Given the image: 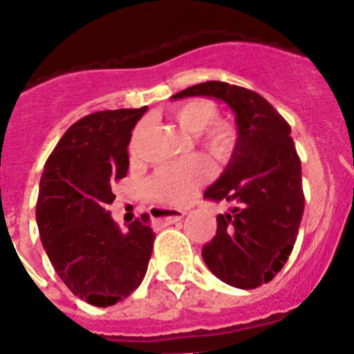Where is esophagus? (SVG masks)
Segmentation results:
<instances>
[{
  "mask_svg": "<svg viewBox=\"0 0 354 354\" xmlns=\"http://www.w3.org/2000/svg\"><path fill=\"white\" fill-rule=\"evenodd\" d=\"M185 215V212L182 209H169V208H158L156 212V218L162 225H170V223H176L177 220H180Z\"/></svg>",
  "mask_w": 354,
  "mask_h": 354,
  "instance_id": "1",
  "label": "esophagus"
}]
</instances>
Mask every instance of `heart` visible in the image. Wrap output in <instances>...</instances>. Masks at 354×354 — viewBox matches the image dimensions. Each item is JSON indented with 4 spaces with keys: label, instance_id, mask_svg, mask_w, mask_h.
<instances>
[{
    "label": "heart",
    "instance_id": "b5f03b06",
    "mask_svg": "<svg viewBox=\"0 0 354 354\" xmlns=\"http://www.w3.org/2000/svg\"><path fill=\"white\" fill-rule=\"evenodd\" d=\"M174 120L182 131L199 134L203 148L218 162H227L237 146L236 127L229 122H215L218 110L208 100H191L172 110ZM145 124L138 125L132 136L131 149H138V141ZM212 163L205 156H191L182 162L163 165L149 180V191L162 203L174 206L187 205L198 189L212 177Z\"/></svg>",
    "mask_w": 354,
    "mask_h": 354
}]
</instances>
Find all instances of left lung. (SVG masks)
I'll return each instance as SVG.
<instances>
[{"instance_id": "8db88e82", "label": "left lung", "mask_w": 354, "mask_h": 354, "mask_svg": "<svg viewBox=\"0 0 354 354\" xmlns=\"http://www.w3.org/2000/svg\"><path fill=\"white\" fill-rule=\"evenodd\" d=\"M208 96L236 113L237 146L229 165L205 191L212 201H236L216 216V234L201 257L222 282L257 289L270 282L295 248L304 209L301 162L291 127L254 91L218 80L196 84L172 100Z\"/></svg>"}]
</instances>
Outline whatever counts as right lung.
<instances>
[{"label": "right lung", "instance_id": "1", "mask_svg": "<svg viewBox=\"0 0 354 354\" xmlns=\"http://www.w3.org/2000/svg\"><path fill=\"white\" fill-rule=\"evenodd\" d=\"M148 106L96 111L70 125L41 176L36 220L63 284L93 306H113L139 288L155 232L142 213L120 230L106 209L127 176L132 129Z\"/></svg>", "mask_w": 354, "mask_h": 354}]
</instances>
